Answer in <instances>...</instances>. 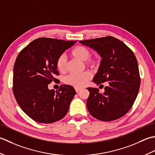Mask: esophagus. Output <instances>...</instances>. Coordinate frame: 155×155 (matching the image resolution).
Returning <instances> with one entry per match:
<instances>
[{"mask_svg": "<svg viewBox=\"0 0 155 155\" xmlns=\"http://www.w3.org/2000/svg\"><path fill=\"white\" fill-rule=\"evenodd\" d=\"M75 91H76L77 93H78L79 91H80L81 90L80 88H75Z\"/></svg>", "mask_w": 155, "mask_h": 155, "instance_id": "34e87169", "label": "esophagus"}]
</instances>
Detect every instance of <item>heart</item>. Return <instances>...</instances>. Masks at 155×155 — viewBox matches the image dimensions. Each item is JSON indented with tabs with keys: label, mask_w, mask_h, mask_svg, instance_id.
<instances>
[{
	"label": "heart",
	"mask_w": 155,
	"mask_h": 155,
	"mask_svg": "<svg viewBox=\"0 0 155 155\" xmlns=\"http://www.w3.org/2000/svg\"><path fill=\"white\" fill-rule=\"evenodd\" d=\"M70 55L72 58L85 62V65L90 68H96L100 64L98 58H90L91 51L86 47L83 46H76L71 50ZM56 68L61 74L67 71V61L64 55L58 57L56 61ZM91 77L89 71H84L80 74H69L64 78V83L75 88H81L87 84Z\"/></svg>",
	"instance_id": "1"
}]
</instances>
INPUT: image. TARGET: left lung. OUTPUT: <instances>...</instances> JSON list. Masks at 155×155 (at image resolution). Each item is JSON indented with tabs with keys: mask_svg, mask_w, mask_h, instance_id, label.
<instances>
[{
	"mask_svg": "<svg viewBox=\"0 0 155 155\" xmlns=\"http://www.w3.org/2000/svg\"><path fill=\"white\" fill-rule=\"evenodd\" d=\"M102 58L93 81L97 85L108 81L104 92L87 87V108L93 117L102 121L122 117L133 105L140 88V78L137 58L132 50L116 38L108 36L80 41Z\"/></svg>",
	"mask_w": 155,
	"mask_h": 155,
	"instance_id": "obj_1",
	"label": "left lung"
}]
</instances>
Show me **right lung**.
Wrapping results in <instances>:
<instances>
[{
  "label": "right lung",
  "instance_id": "obj_1",
  "mask_svg": "<svg viewBox=\"0 0 155 155\" xmlns=\"http://www.w3.org/2000/svg\"><path fill=\"white\" fill-rule=\"evenodd\" d=\"M75 41L41 37L18 53L13 69V94L22 110L33 120L49 124L62 119L75 95L74 88L61 85L57 91L48 84L59 75L56 61Z\"/></svg>",
  "mask_w": 155,
  "mask_h": 155
}]
</instances>
